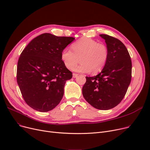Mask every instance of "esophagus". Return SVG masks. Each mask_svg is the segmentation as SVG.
<instances>
[{
    "label": "esophagus",
    "mask_w": 150,
    "mask_h": 150,
    "mask_svg": "<svg viewBox=\"0 0 150 150\" xmlns=\"http://www.w3.org/2000/svg\"><path fill=\"white\" fill-rule=\"evenodd\" d=\"M77 76H78V74H76V73L73 74V77H74V78H76V77H77Z\"/></svg>",
    "instance_id": "1"
}]
</instances>
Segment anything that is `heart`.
Masks as SVG:
<instances>
[{
    "label": "heart",
    "mask_w": 150,
    "mask_h": 150,
    "mask_svg": "<svg viewBox=\"0 0 150 150\" xmlns=\"http://www.w3.org/2000/svg\"><path fill=\"white\" fill-rule=\"evenodd\" d=\"M71 49H64L61 54L62 61L68 69L72 68L79 61L81 63L73 68L79 73H97L103 69L109 56L106 45L98 43L89 38H82L72 44Z\"/></svg>",
    "instance_id": "heart-1"
}]
</instances>
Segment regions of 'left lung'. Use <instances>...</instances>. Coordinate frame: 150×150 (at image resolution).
Returning <instances> with one entry per match:
<instances>
[{
    "mask_svg": "<svg viewBox=\"0 0 150 150\" xmlns=\"http://www.w3.org/2000/svg\"><path fill=\"white\" fill-rule=\"evenodd\" d=\"M100 36L108 49V59L98 75L86 77L82 95L95 108L108 110L120 103L127 92L132 77V62L121 40L106 34Z\"/></svg>",
    "mask_w": 150,
    "mask_h": 150,
    "instance_id": "left-lung-1",
    "label": "left lung"
}]
</instances>
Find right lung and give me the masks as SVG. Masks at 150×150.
Returning a JSON list of instances; mask_svg holds the SVG:
<instances>
[{"label": "right lung", "mask_w": 150, "mask_h": 150, "mask_svg": "<svg viewBox=\"0 0 150 150\" xmlns=\"http://www.w3.org/2000/svg\"><path fill=\"white\" fill-rule=\"evenodd\" d=\"M75 38L44 33L33 39L21 53L16 79L26 103L34 110L47 112L59 103L71 72L61 57Z\"/></svg>", "instance_id": "right-lung-1"}]
</instances>
